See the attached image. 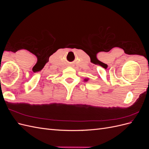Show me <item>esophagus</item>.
<instances>
[{
    "label": "esophagus",
    "mask_w": 149,
    "mask_h": 149,
    "mask_svg": "<svg viewBox=\"0 0 149 149\" xmlns=\"http://www.w3.org/2000/svg\"><path fill=\"white\" fill-rule=\"evenodd\" d=\"M70 66H72V65H71V64H70Z\"/></svg>",
    "instance_id": "1"
}]
</instances>
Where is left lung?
Wrapping results in <instances>:
<instances>
[{"label": "left lung", "instance_id": "8db88e82", "mask_svg": "<svg viewBox=\"0 0 149 149\" xmlns=\"http://www.w3.org/2000/svg\"><path fill=\"white\" fill-rule=\"evenodd\" d=\"M84 81H88V79H85Z\"/></svg>", "mask_w": 149, "mask_h": 149}]
</instances>
